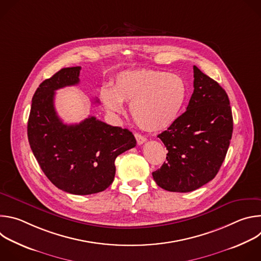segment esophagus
<instances>
[{"instance_id":"obj_1","label":"esophagus","mask_w":261,"mask_h":261,"mask_svg":"<svg viewBox=\"0 0 261 261\" xmlns=\"http://www.w3.org/2000/svg\"><path fill=\"white\" fill-rule=\"evenodd\" d=\"M134 136H135V138H136V141H137V144H138V145L142 144V143H143V142H145V140H146V138H145L144 136H142L141 134L135 133V134H134Z\"/></svg>"}]
</instances>
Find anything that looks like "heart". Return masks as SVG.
<instances>
[{
	"instance_id": "obj_1",
	"label": "heart",
	"mask_w": 261,
	"mask_h": 261,
	"mask_svg": "<svg viewBox=\"0 0 261 261\" xmlns=\"http://www.w3.org/2000/svg\"><path fill=\"white\" fill-rule=\"evenodd\" d=\"M186 96L187 87L180 76L153 69L121 72L113 88L104 86L99 91L100 102L113 117L123 115L124 102H131L133 120L146 131L169 127L178 117Z\"/></svg>"
}]
</instances>
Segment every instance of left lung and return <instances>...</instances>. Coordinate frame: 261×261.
Segmentation results:
<instances>
[{"instance_id":"8db88e82","label":"left lung","mask_w":261,"mask_h":261,"mask_svg":"<svg viewBox=\"0 0 261 261\" xmlns=\"http://www.w3.org/2000/svg\"><path fill=\"white\" fill-rule=\"evenodd\" d=\"M187 110L158 137L167 162L153 172L159 187L191 192L212 180L225 159L233 130L229 99L217 82L196 66Z\"/></svg>"}]
</instances>
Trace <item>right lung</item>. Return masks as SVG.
Masks as SVG:
<instances>
[{"mask_svg":"<svg viewBox=\"0 0 261 261\" xmlns=\"http://www.w3.org/2000/svg\"><path fill=\"white\" fill-rule=\"evenodd\" d=\"M82 67L63 68L36 90L28 122L35 158L59 189L75 195L104 191L113 184L115 160L136 145L132 132L89 117L67 125L58 117L55 92L80 83ZM98 102V101H96Z\"/></svg>","mask_w":261,"mask_h":261,"instance_id":"add662e5","label":"right lung"}]
</instances>
